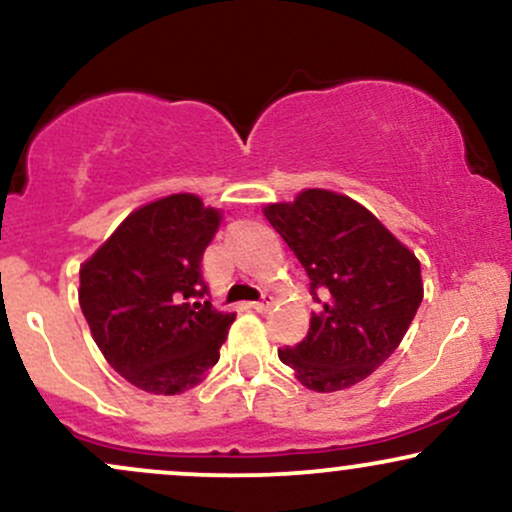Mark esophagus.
Listing matches in <instances>:
<instances>
[{"label": "esophagus", "instance_id": "obj_1", "mask_svg": "<svg viewBox=\"0 0 512 512\" xmlns=\"http://www.w3.org/2000/svg\"><path fill=\"white\" fill-rule=\"evenodd\" d=\"M272 305H274V296H267V293H264L262 301L250 303V308H252V310H257V313H267V310L272 308Z\"/></svg>", "mask_w": 512, "mask_h": 512}]
</instances>
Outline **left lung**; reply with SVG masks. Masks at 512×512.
Here are the masks:
<instances>
[{"instance_id":"left-lung-1","label":"left lung","mask_w":512,"mask_h":512,"mask_svg":"<svg viewBox=\"0 0 512 512\" xmlns=\"http://www.w3.org/2000/svg\"><path fill=\"white\" fill-rule=\"evenodd\" d=\"M264 216L310 279L322 305L308 337L279 349L281 363L315 392H337L383 366L407 334L421 298V264L363 204L330 190H303Z\"/></svg>"}]
</instances>
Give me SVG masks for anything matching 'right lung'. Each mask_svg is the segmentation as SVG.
<instances>
[{
  "mask_svg": "<svg viewBox=\"0 0 512 512\" xmlns=\"http://www.w3.org/2000/svg\"><path fill=\"white\" fill-rule=\"evenodd\" d=\"M221 211L197 195L144 204L79 269V305L93 342L127 383L180 395L202 383L236 313L204 301L202 257Z\"/></svg>",
  "mask_w": 512,
  "mask_h": 512,
  "instance_id": "right-lung-1",
  "label": "right lung"
}]
</instances>
